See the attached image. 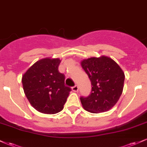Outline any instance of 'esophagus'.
<instances>
[{
	"label": "esophagus",
	"mask_w": 147,
	"mask_h": 147,
	"mask_svg": "<svg viewBox=\"0 0 147 147\" xmlns=\"http://www.w3.org/2000/svg\"><path fill=\"white\" fill-rule=\"evenodd\" d=\"M72 90L74 91V92H77V91L79 90V87L78 86H73L72 88Z\"/></svg>",
	"instance_id": "1"
}]
</instances>
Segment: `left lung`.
<instances>
[{"instance_id": "1", "label": "left lung", "mask_w": 147, "mask_h": 147, "mask_svg": "<svg viewBox=\"0 0 147 147\" xmlns=\"http://www.w3.org/2000/svg\"><path fill=\"white\" fill-rule=\"evenodd\" d=\"M82 66L91 82V92L80 97L84 109L93 113L105 112L113 107L122 95L124 74L109 57H91L82 61Z\"/></svg>"}]
</instances>
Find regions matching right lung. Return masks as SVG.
<instances>
[{
  "label": "right lung",
  "instance_id": "add662e5",
  "mask_svg": "<svg viewBox=\"0 0 147 147\" xmlns=\"http://www.w3.org/2000/svg\"><path fill=\"white\" fill-rule=\"evenodd\" d=\"M60 62L59 59H43L32 65L22 77L27 98L42 113L55 114L62 111L71 91L64 83V74L59 71Z\"/></svg>",
  "mask_w": 147,
  "mask_h": 147
}]
</instances>
